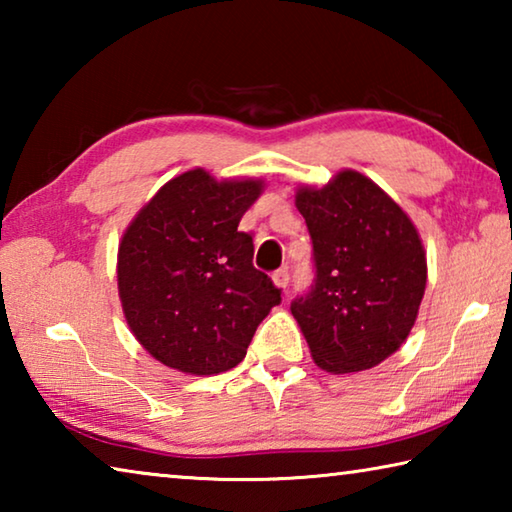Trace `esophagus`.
Returning <instances> with one entry per match:
<instances>
[{
    "label": "esophagus",
    "instance_id": "1",
    "mask_svg": "<svg viewBox=\"0 0 512 512\" xmlns=\"http://www.w3.org/2000/svg\"><path fill=\"white\" fill-rule=\"evenodd\" d=\"M273 284L277 289H287L289 287V271H287V268H280V271L273 273Z\"/></svg>",
    "mask_w": 512,
    "mask_h": 512
}]
</instances>
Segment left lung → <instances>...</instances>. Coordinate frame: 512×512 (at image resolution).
I'll list each match as a JSON object with an SVG mask.
<instances>
[{
	"label": "left lung",
	"mask_w": 512,
	"mask_h": 512,
	"mask_svg": "<svg viewBox=\"0 0 512 512\" xmlns=\"http://www.w3.org/2000/svg\"><path fill=\"white\" fill-rule=\"evenodd\" d=\"M316 280L291 314L311 359L332 375L375 368L411 334L427 287L413 221L368 176L343 169L323 187L298 185Z\"/></svg>",
	"instance_id": "left-lung-1"
}]
</instances>
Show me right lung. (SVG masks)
<instances>
[{"label":"right lung","mask_w":512,"mask_h":512,"mask_svg":"<svg viewBox=\"0 0 512 512\" xmlns=\"http://www.w3.org/2000/svg\"><path fill=\"white\" fill-rule=\"evenodd\" d=\"M264 180H216L201 167L164 183L128 223L117 250V289L142 348L185 375H219L246 357L280 289L253 266L239 232Z\"/></svg>","instance_id":"obj_1"}]
</instances>
